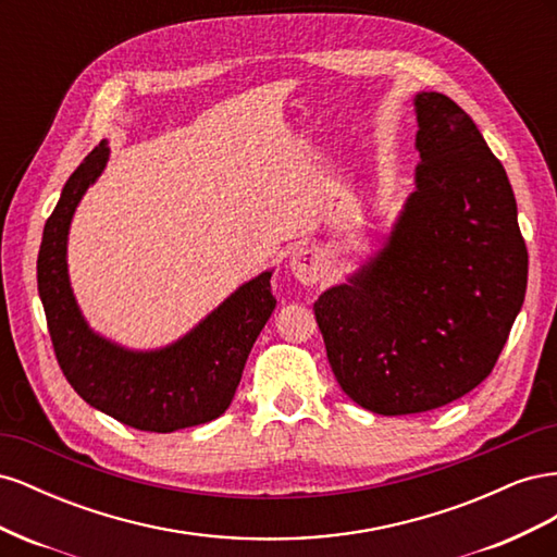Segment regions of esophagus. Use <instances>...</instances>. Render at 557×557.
Returning <instances> with one entry per match:
<instances>
[{"mask_svg": "<svg viewBox=\"0 0 557 557\" xmlns=\"http://www.w3.org/2000/svg\"><path fill=\"white\" fill-rule=\"evenodd\" d=\"M290 272L297 281L305 285H313L323 276V258L315 248L309 246H297L290 252Z\"/></svg>", "mask_w": 557, "mask_h": 557, "instance_id": "1", "label": "esophagus"}]
</instances>
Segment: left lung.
Listing matches in <instances>:
<instances>
[{"label":"left lung","mask_w":557,"mask_h":557,"mask_svg":"<svg viewBox=\"0 0 557 557\" xmlns=\"http://www.w3.org/2000/svg\"><path fill=\"white\" fill-rule=\"evenodd\" d=\"M416 190L385 248L313 305L342 391L423 413L487 379L528 288L511 183L450 97H416Z\"/></svg>","instance_id":"8db88e82"}]
</instances>
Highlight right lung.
Listing matches in <instances>:
<instances>
[{"label":"right lung","instance_id":"1","mask_svg":"<svg viewBox=\"0 0 557 557\" xmlns=\"http://www.w3.org/2000/svg\"><path fill=\"white\" fill-rule=\"evenodd\" d=\"M109 160L99 141L66 181L44 227L37 260L39 297L58 364L90 407L144 432H174L225 413L248 352L276 307L272 272L244 283L221 307L162 350L134 352L95 334L66 276V232L88 185Z\"/></svg>","mask_w":557,"mask_h":557}]
</instances>
